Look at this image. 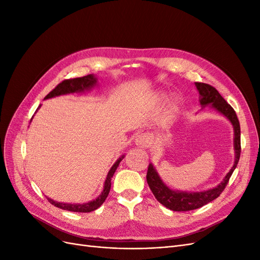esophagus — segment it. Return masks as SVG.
I'll use <instances>...</instances> for the list:
<instances>
[{
	"label": "esophagus",
	"mask_w": 260,
	"mask_h": 260,
	"mask_svg": "<svg viewBox=\"0 0 260 260\" xmlns=\"http://www.w3.org/2000/svg\"><path fill=\"white\" fill-rule=\"evenodd\" d=\"M153 142V135L149 132H142V133H139L136 138V144L139 147H142V148H146L149 145L152 144Z\"/></svg>",
	"instance_id": "1"
}]
</instances>
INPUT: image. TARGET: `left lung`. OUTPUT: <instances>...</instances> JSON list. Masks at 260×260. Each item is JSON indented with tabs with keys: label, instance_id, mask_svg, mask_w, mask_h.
Here are the masks:
<instances>
[{
	"label": "left lung",
	"instance_id": "left-lung-1",
	"mask_svg": "<svg viewBox=\"0 0 260 260\" xmlns=\"http://www.w3.org/2000/svg\"><path fill=\"white\" fill-rule=\"evenodd\" d=\"M195 85L201 94V105L206 106L210 104L218 112L224 115L233 124L235 161L229 174L225 176L221 183L214 188L203 192H182L171 190L160 180L153 165L149 164L146 174V181L149 188H151L157 201L162 204L165 207L174 211H187L198 209L216 200L223 192L228 182H229L234 169L237 168L241 155V128L238 116L235 114L234 109L230 104H228V102L220 95V93L214 86L202 82H195Z\"/></svg>",
	"mask_w": 260,
	"mask_h": 260
}]
</instances>
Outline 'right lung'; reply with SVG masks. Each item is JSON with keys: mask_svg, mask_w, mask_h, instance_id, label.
I'll return each mask as SVG.
<instances>
[{"mask_svg": "<svg viewBox=\"0 0 260 260\" xmlns=\"http://www.w3.org/2000/svg\"><path fill=\"white\" fill-rule=\"evenodd\" d=\"M96 83V78L93 75H88L80 78H73V79H66L58 83L55 88L45 96V99H51L54 96L61 95V94H68V93H75V92H82L84 90L91 89L92 86ZM123 156H121L119 159H118L108 171V175L106 177L105 183H104V190L102 194L99 196L96 200H94L88 204H64V203H58L55 202L48 198V201L52 204V205L56 206L60 209L69 210V211H75V212H90L98 209L102 204H103L108 196L109 190H111L112 185V178L115 174L116 169L119 166L120 161L122 160Z\"/></svg>", "mask_w": 260, "mask_h": 260, "instance_id": "add662e5", "label": "right lung"}]
</instances>
